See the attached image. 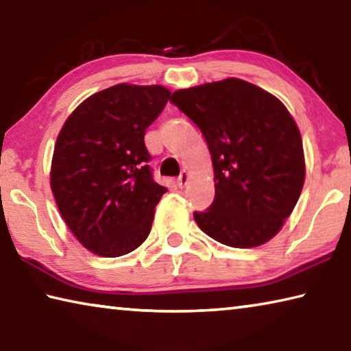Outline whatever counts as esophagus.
Masks as SVG:
<instances>
[{
	"label": "esophagus",
	"mask_w": 351,
	"mask_h": 351,
	"mask_svg": "<svg viewBox=\"0 0 351 351\" xmlns=\"http://www.w3.org/2000/svg\"><path fill=\"white\" fill-rule=\"evenodd\" d=\"M187 181H189V173H187V171H181V175L178 176V180H176L178 187L182 189L187 184Z\"/></svg>",
	"instance_id": "obj_1"
}]
</instances>
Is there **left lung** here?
<instances>
[{
	"instance_id": "8db88e82",
	"label": "left lung",
	"mask_w": 351,
	"mask_h": 351,
	"mask_svg": "<svg viewBox=\"0 0 351 351\" xmlns=\"http://www.w3.org/2000/svg\"><path fill=\"white\" fill-rule=\"evenodd\" d=\"M170 102L209 147L215 198L195 221L213 240L255 247L282 229L305 181L300 132L272 94L240 79L180 90Z\"/></svg>"
}]
</instances>
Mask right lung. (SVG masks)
<instances>
[{"label":"right lung","instance_id":"1","mask_svg":"<svg viewBox=\"0 0 351 351\" xmlns=\"http://www.w3.org/2000/svg\"><path fill=\"white\" fill-rule=\"evenodd\" d=\"M169 99L164 86L121 83L88 97L64 122L51 189L64 223L88 251L121 257L150 234L167 189L153 180L144 136Z\"/></svg>","mask_w":351,"mask_h":351}]
</instances>
